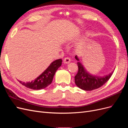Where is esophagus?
I'll list each match as a JSON object with an SVG mask.
<instances>
[{"label":"esophagus","mask_w":128,"mask_h":128,"mask_svg":"<svg viewBox=\"0 0 128 128\" xmlns=\"http://www.w3.org/2000/svg\"><path fill=\"white\" fill-rule=\"evenodd\" d=\"M70 61H71V60L70 58H64V63L65 64H68L69 63H70Z\"/></svg>","instance_id":"esophagus-1"}]
</instances>
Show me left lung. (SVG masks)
I'll list each match as a JSON object with an SVG mask.
<instances>
[{
	"instance_id": "1",
	"label": "left lung",
	"mask_w": 128,
	"mask_h": 128,
	"mask_svg": "<svg viewBox=\"0 0 128 128\" xmlns=\"http://www.w3.org/2000/svg\"><path fill=\"white\" fill-rule=\"evenodd\" d=\"M75 59L78 61V70L75 76V83L77 86L83 90L92 91L102 86L110 78L114 72L113 71L102 77L92 75L86 70L77 56H75Z\"/></svg>"
}]
</instances>
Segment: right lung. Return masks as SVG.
<instances>
[{
    "label": "right lung",
    "mask_w": 128,
    "mask_h": 128,
    "mask_svg": "<svg viewBox=\"0 0 128 128\" xmlns=\"http://www.w3.org/2000/svg\"><path fill=\"white\" fill-rule=\"evenodd\" d=\"M61 64L62 60L61 59L54 60L34 80L26 83L20 81V83L23 86L32 90H38L45 88L52 83L55 73Z\"/></svg>",
    "instance_id": "1"
}]
</instances>
